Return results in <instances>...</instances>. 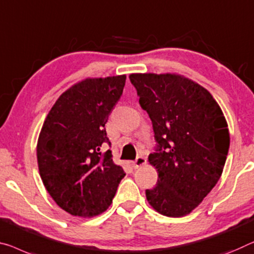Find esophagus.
<instances>
[{
	"label": "esophagus",
	"mask_w": 254,
	"mask_h": 254,
	"mask_svg": "<svg viewBox=\"0 0 254 254\" xmlns=\"http://www.w3.org/2000/svg\"><path fill=\"white\" fill-rule=\"evenodd\" d=\"M146 163V159L144 157H137L136 158L135 161H132V167L135 168V169H138L142 166H144Z\"/></svg>",
	"instance_id": "obj_1"
}]
</instances>
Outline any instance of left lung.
I'll return each mask as SVG.
<instances>
[{"label":"left lung","instance_id":"left-lung-1","mask_svg":"<svg viewBox=\"0 0 254 254\" xmlns=\"http://www.w3.org/2000/svg\"><path fill=\"white\" fill-rule=\"evenodd\" d=\"M139 104L152 122L158 173L146 198L155 211L183 217L210 193L224 170L229 130L219 104L201 85L177 73H130Z\"/></svg>","mask_w":254,"mask_h":254}]
</instances>
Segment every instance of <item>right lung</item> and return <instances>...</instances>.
<instances>
[{
	"label": "right lung",
	"mask_w": 254,
	"mask_h": 254,
	"mask_svg": "<svg viewBox=\"0 0 254 254\" xmlns=\"http://www.w3.org/2000/svg\"><path fill=\"white\" fill-rule=\"evenodd\" d=\"M126 75L86 78L62 93L38 136V170L46 190L64 211L92 218L112 203L125 177L111 151L105 124L123 94Z\"/></svg>",
	"instance_id": "right-lung-1"
}]
</instances>
